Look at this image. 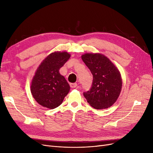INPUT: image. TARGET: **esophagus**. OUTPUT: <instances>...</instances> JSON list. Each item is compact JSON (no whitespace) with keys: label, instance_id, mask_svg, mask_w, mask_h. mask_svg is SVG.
I'll return each instance as SVG.
<instances>
[{"label":"esophagus","instance_id":"1","mask_svg":"<svg viewBox=\"0 0 153 153\" xmlns=\"http://www.w3.org/2000/svg\"><path fill=\"white\" fill-rule=\"evenodd\" d=\"M76 86H77L76 83H71V84H70V87L71 88H75Z\"/></svg>","mask_w":153,"mask_h":153}]
</instances>
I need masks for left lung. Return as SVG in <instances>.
Instances as JSON below:
<instances>
[{
    "label": "left lung",
    "mask_w": 153,
    "mask_h": 153,
    "mask_svg": "<svg viewBox=\"0 0 153 153\" xmlns=\"http://www.w3.org/2000/svg\"><path fill=\"white\" fill-rule=\"evenodd\" d=\"M82 59L93 75L90 91L84 92L87 103L96 109L110 107L118 99L122 89L121 75L118 68L105 55L86 53Z\"/></svg>",
    "instance_id": "1"
}]
</instances>
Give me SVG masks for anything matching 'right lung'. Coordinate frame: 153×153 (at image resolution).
Instances as JSON below:
<instances>
[{
	"mask_svg": "<svg viewBox=\"0 0 153 153\" xmlns=\"http://www.w3.org/2000/svg\"><path fill=\"white\" fill-rule=\"evenodd\" d=\"M71 55L66 52L51 53L41 62L32 78L30 91L40 105L53 109L61 105L70 90L66 80L59 73Z\"/></svg>",
	"mask_w": 153,
	"mask_h": 153,
	"instance_id": "obj_1",
	"label": "right lung"
}]
</instances>
